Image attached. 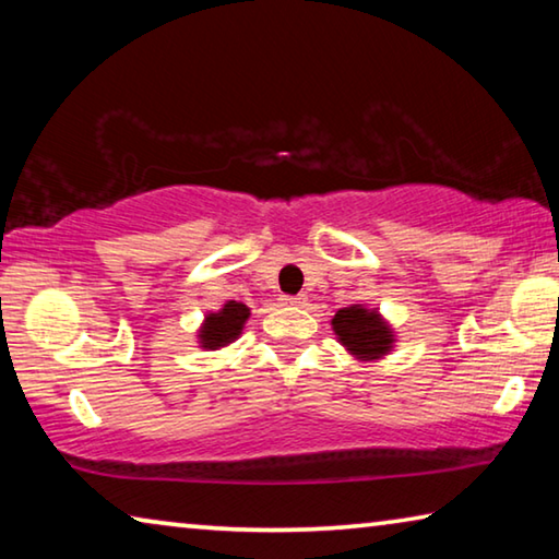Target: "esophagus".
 <instances>
[{"mask_svg":"<svg viewBox=\"0 0 559 559\" xmlns=\"http://www.w3.org/2000/svg\"><path fill=\"white\" fill-rule=\"evenodd\" d=\"M288 302V306H308V296H288V298H283Z\"/></svg>","mask_w":559,"mask_h":559,"instance_id":"1","label":"esophagus"}]
</instances>
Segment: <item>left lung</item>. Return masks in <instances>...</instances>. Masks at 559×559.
I'll return each mask as SVG.
<instances>
[{
	"label": "left lung",
	"mask_w": 559,
	"mask_h": 559,
	"mask_svg": "<svg viewBox=\"0 0 559 559\" xmlns=\"http://www.w3.org/2000/svg\"><path fill=\"white\" fill-rule=\"evenodd\" d=\"M333 330L349 353L357 359H377L392 349L394 335L377 310L362 306H349L337 310L333 318Z\"/></svg>",
	"instance_id": "left-lung-1"
}]
</instances>
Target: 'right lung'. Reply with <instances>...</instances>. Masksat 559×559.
I'll return each mask as SVG.
<instances>
[{
    "instance_id": "right-lung-1",
    "label": "right lung",
    "mask_w": 559,
    "mask_h": 559,
    "mask_svg": "<svg viewBox=\"0 0 559 559\" xmlns=\"http://www.w3.org/2000/svg\"><path fill=\"white\" fill-rule=\"evenodd\" d=\"M249 308L243 302L229 300L226 306L219 310V313H210L204 318V325L200 330V343L206 349H216L234 343L236 337L241 335V328L249 318Z\"/></svg>"
}]
</instances>
